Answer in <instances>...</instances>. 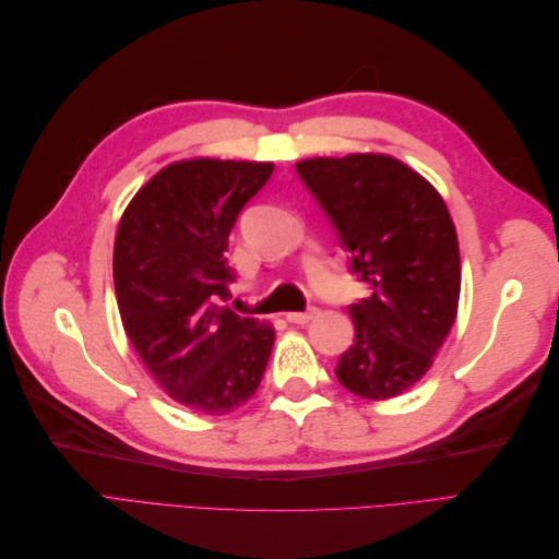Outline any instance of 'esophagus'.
Returning <instances> with one entry per match:
<instances>
[{
	"label": "esophagus",
	"mask_w": 559,
	"mask_h": 559,
	"mask_svg": "<svg viewBox=\"0 0 559 559\" xmlns=\"http://www.w3.org/2000/svg\"><path fill=\"white\" fill-rule=\"evenodd\" d=\"M312 317H314V308H310L306 312H289L286 314V321H292V324H308Z\"/></svg>",
	"instance_id": "1"
}]
</instances>
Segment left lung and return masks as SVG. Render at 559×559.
Instances as JSON below:
<instances>
[{"label": "left lung", "instance_id": "obj_1", "mask_svg": "<svg viewBox=\"0 0 559 559\" xmlns=\"http://www.w3.org/2000/svg\"><path fill=\"white\" fill-rule=\"evenodd\" d=\"M296 173L370 292L349 306L357 335L335 376L361 399H392L427 373L454 324L462 263L450 212L392 156L310 158Z\"/></svg>", "mask_w": 559, "mask_h": 559}]
</instances>
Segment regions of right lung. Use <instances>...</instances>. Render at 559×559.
Wrapping results in <instances>:
<instances>
[{
	"label": "right lung",
	"mask_w": 559,
	"mask_h": 559,
	"mask_svg": "<svg viewBox=\"0 0 559 559\" xmlns=\"http://www.w3.org/2000/svg\"><path fill=\"white\" fill-rule=\"evenodd\" d=\"M275 167L195 158L132 198L114 245V289L132 347L186 408L226 415L257 392L275 331L233 312L228 235Z\"/></svg>",
	"instance_id": "1"
}]
</instances>
